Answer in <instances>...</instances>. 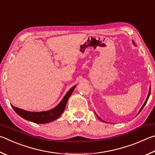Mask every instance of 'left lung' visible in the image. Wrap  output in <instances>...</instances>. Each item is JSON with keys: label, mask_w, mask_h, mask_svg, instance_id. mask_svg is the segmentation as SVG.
<instances>
[{"label": "left lung", "mask_w": 155, "mask_h": 155, "mask_svg": "<svg viewBox=\"0 0 155 155\" xmlns=\"http://www.w3.org/2000/svg\"><path fill=\"white\" fill-rule=\"evenodd\" d=\"M150 91H149V93H148V97H147V99H146V101H145V103L144 104H143V106L141 107V109H140V112H139V113L137 114H140V112H141V111L142 110V109L143 108V107L145 106V105L146 104V103H147V101H148V98H149V97H150Z\"/></svg>", "instance_id": "left-lung-1"}]
</instances>
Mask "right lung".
<instances>
[{"label": "right lung", "mask_w": 155, "mask_h": 155, "mask_svg": "<svg viewBox=\"0 0 155 155\" xmlns=\"http://www.w3.org/2000/svg\"><path fill=\"white\" fill-rule=\"evenodd\" d=\"M75 88V86H73V87L68 91V93L65 94L64 98L62 99L61 102H60V104L57 105L56 107H54V109L51 110L45 111V112H32L20 109V108L18 107H14L13 105H12V106L13 107V109L14 110L15 112L17 113L19 116H20L21 117L26 119L27 120L39 124L48 123H50V122L56 120V119L58 118L59 116L62 114V113L63 112V111L64 110V108L65 106H66L68 99H69V97L73 93V91L74 90Z\"/></svg>", "instance_id": "right-lung-1"}]
</instances>
